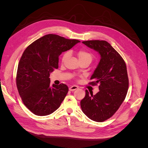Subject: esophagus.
I'll use <instances>...</instances> for the list:
<instances>
[{
  "instance_id": "esophagus-1",
  "label": "esophagus",
  "mask_w": 148,
  "mask_h": 148,
  "mask_svg": "<svg viewBox=\"0 0 148 148\" xmlns=\"http://www.w3.org/2000/svg\"><path fill=\"white\" fill-rule=\"evenodd\" d=\"M78 89V86H76V85H73V86H71L69 88V90L71 91H73L76 90V89Z\"/></svg>"
}]
</instances>
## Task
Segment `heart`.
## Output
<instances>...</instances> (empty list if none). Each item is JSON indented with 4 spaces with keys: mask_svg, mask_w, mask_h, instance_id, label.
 Returning a JSON list of instances; mask_svg holds the SVG:
<instances>
[{
    "mask_svg": "<svg viewBox=\"0 0 148 148\" xmlns=\"http://www.w3.org/2000/svg\"><path fill=\"white\" fill-rule=\"evenodd\" d=\"M69 55V52H65L63 56L62 57V62H64L67 57H68ZM78 57L80 62H83V61H89L91 62L93 59V55L90 52H89L87 50H85V49H80L78 51L77 53Z\"/></svg>",
    "mask_w": 148,
    "mask_h": 148,
    "instance_id": "obj_1",
    "label": "heart"
}]
</instances>
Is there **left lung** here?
<instances>
[{
  "label": "left lung",
  "mask_w": 148,
  "mask_h": 148,
  "mask_svg": "<svg viewBox=\"0 0 148 148\" xmlns=\"http://www.w3.org/2000/svg\"><path fill=\"white\" fill-rule=\"evenodd\" d=\"M101 55V60L89 84H99V91L93 95L86 90L80 102L83 113L92 120L102 122L110 119L119 109L127 96L129 80L126 64L119 53L106 41L82 42Z\"/></svg>",
  "instance_id": "obj_1"
}]
</instances>
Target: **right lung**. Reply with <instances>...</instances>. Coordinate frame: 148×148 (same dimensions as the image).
<instances>
[{
  "instance_id": "add662e5",
  "label": "right lung",
  "mask_w": 148,
  "mask_h": 148,
  "mask_svg": "<svg viewBox=\"0 0 148 148\" xmlns=\"http://www.w3.org/2000/svg\"><path fill=\"white\" fill-rule=\"evenodd\" d=\"M79 42L49 34L26 48L18 65L16 83L23 104L34 114H51L65 99L68 86L64 83L51 86L49 76L59 67V57L62 52Z\"/></svg>"
}]
</instances>
